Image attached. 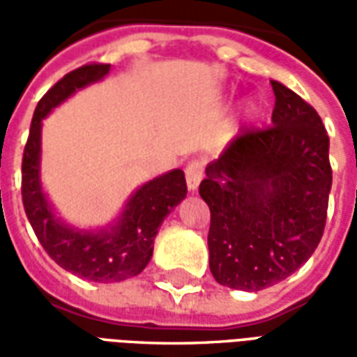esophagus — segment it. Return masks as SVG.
<instances>
[{"label": "esophagus", "mask_w": 357, "mask_h": 357, "mask_svg": "<svg viewBox=\"0 0 357 357\" xmlns=\"http://www.w3.org/2000/svg\"><path fill=\"white\" fill-rule=\"evenodd\" d=\"M202 179V164L193 160L185 166V181L189 191H197V187Z\"/></svg>", "instance_id": "34e87169"}]
</instances>
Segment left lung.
<instances>
[{
	"instance_id": "8db88e82",
	"label": "left lung",
	"mask_w": 357,
	"mask_h": 357,
	"mask_svg": "<svg viewBox=\"0 0 357 357\" xmlns=\"http://www.w3.org/2000/svg\"><path fill=\"white\" fill-rule=\"evenodd\" d=\"M271 88V128L233 139L199 187L210 208V271L248 292L283 281L314 255L333 183L319 114L281 82Z\"/></svg>"
}]
</instances>
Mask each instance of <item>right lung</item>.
I'll return each instance as SVG.
<instances>
[{"instance_id": "add662e5", "label": "right lung", "mask_w": 357, "mask_h": 357, "mask_svg": "<svg viewBox=\"0 0 357 357\" xmlns=\"http://www.w3.org/2000/svg\"><path fill=\"white\" fill-rule=\"evenodd\" d=\"M110 65H86L66 74L38 102L22 156V204L45 252L66 271L95 283L139 275L153 258V243L164 218L185 199L183 170H170L137 187L109 225L82 229L57 216L42 185L43 118L76 91L101 82Z\"/></svg>"}]
</instances>
